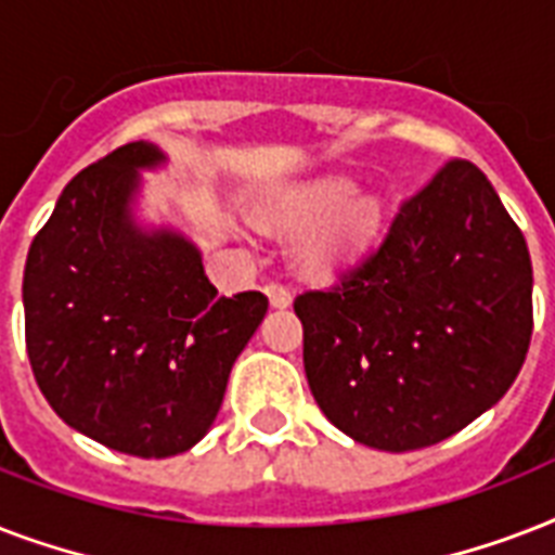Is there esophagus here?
Masks as SVG:
<instances>
[{
    "instance_id": "1",
    "label": "esophagus",
    "mask_w": 555,
    "mask_h": 555,
    "mask_svg": "<svg viewBox=\"0 0 555 555\" xmlns=\"http://www.w3.org/2000/svg\"><path fill=\"white\" fill-rule=\"evenodd\" d=\"M264 294H268V299L273 308H287V305H291V299H294V296H291V291H287L285 285H279V282H268V285H264Z\"/></svg>"
}]
</instances>
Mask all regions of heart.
<instances>
[{"label":"heart","instance_id":"heart-1","mask_svg":"<svg viewBox=\"0 0 555 555\" xmlns=\"http://www.w3.org/2000/svg\"><path fill=\"white\" fill-rule=\"evenodd\" d=\"M322 221L302 244V264L313 276H328L354 256L379 224V204L371 195H354L346 178H320L294 186L268 207L270 221L282 227H305Z\"/></svg>","mask_w":555,"mask_h":555}]
</instances>
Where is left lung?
<instances>
[{"instance_id": "obj_1", "label": "left lung", "mask_w": 555, "mask_h": 555, "mask_svg": "<svg viewBox=\"0 0 555 555\" xmlns=\"http://www.w3.org/2000/svg\"><path fill=\"white\" fill-rule=\"evenodd\" d=\"M294 311L325 417L357 443L409 452L507 395L533 337V264L487 176L449 158L374 250Z\"/></svg>"}]
</instances>
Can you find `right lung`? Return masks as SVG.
I'll return each mask as SVG.
<instances>
[{"label": "right lung", "instance_id": "obj_1", "mask_svg": "<svg viewBox=\"0 0 555 555\" xmlns=\"http://www.w3.org/2000/svg\"><path fill=\"white\" fill-rule=\"evenodd\" d=\"M152 143H126L68 181L22 276L25 348L39 391L72 429L134 457L195 447L268 296H216L198 250L141 233L129 204Z\"/></svg>", "mask_w": 555, "mask_h": 555}]
</instances>
